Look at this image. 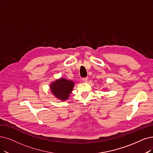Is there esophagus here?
<instances>
[{"label": "esophagus", "instance_id": "34e87169", "mask_svg": "<svg viewBox=\"0 0 153 153\" xmlns=\"http://www.w3.org/2000/svg\"><path fill=\"white\" fill-rule=\"evenodd\" d=\"M83 81L84 82H87L88 81V78L87 77H85V78H83Z\"/></svg>", "mask_w": 153, "mask_h": 153}]
</instances>
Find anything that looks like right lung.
Segmentation results:
<instances>
[{
  "label": "right lung",
  "mask_w": 153,
  "mask_h": 153,
  "mask_svg": "<svg viewBox=\"0 0 153 153\" xmlns=\"http://www.w3.org/2000/svg\"><path fill=\"white\" fill-rule=\"evenodd\" d=\"M74 83L72 81L66 80L65 78H60L50 85L51 91L53 95L58 99L62 100L68 99L70 94L71 93Z\"/></svg>",
  "instance_id": "1"
}]
</instances>
